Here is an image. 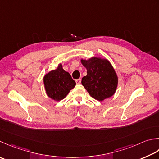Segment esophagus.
Instances as JSON below:
<instances>
[{"label":"esophagus","mask_w":159,"mask_h":159,"mask_svg":"<svg viewBox=\"0 0 159 159\" xmlns=\"http://www.w3.org/2000/svg\"><path fill=\"white\" fill-rule=\"evenodd\" d=\"M76 83L77 84H80V83H81V79H76Z\"/></svg>","instance_id":"obj_1"}]
</instances>
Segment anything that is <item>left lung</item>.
I'll return each instance as SVG.
<instances>
[{
  "mask_svg": "<svg viewBox=\"0 0 159 159\" xmlns=\"http://www.w3.org/2000/svg\"><path fill=\"white\" fill-rule=\"evenodd\" d=\"M81 63L87 69V75L83 78L81 83L89 95L100 101L114 95L118 77L110 62L93 57L88 61L81 60Z\"/></svg>",
  "mask_w": 159,
  "mask_h": 159,
  "instance_id": "1",
  "label": "left lung"
}]
</instances>
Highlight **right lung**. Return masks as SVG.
Masks as SVG:
<instances>
[{"label":"right lung","mask_w":159,"mask_h":159,"mask_svg":"<svg viewBox=\"0 0 159 159\" xmlns=\"http://www.w3.org/2000/svg\"><path fill=\"white\" fill-rule=\"evenodd\" d=\"M46 93L49 98L55 101H61L67 95L76 85L70 74L65 71L62 65L57 69L49 71L43 78Z\"/></svg>","instance_id":"add662e5"}]
</instances>
